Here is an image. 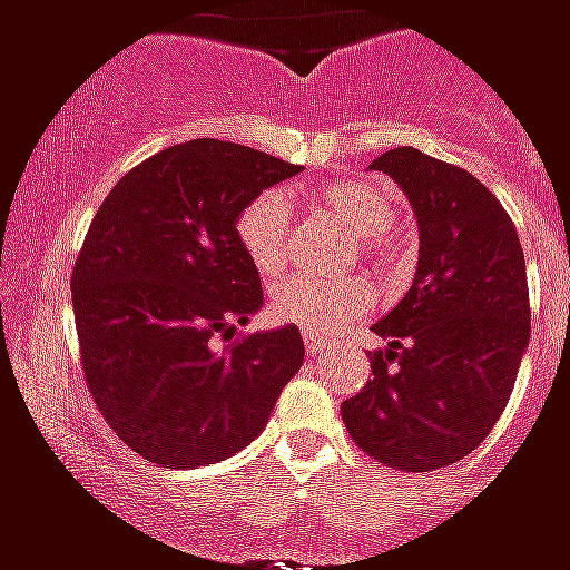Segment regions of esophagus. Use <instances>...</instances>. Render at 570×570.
I'll list each match as a JSON object with an SVG mask.
<instances>
[{"label":"esophagus","mask_w":570,"mask_h":570,"mask_svg":"<svg viewBox=\"0 0 570 570\" xmlns=\"http://www.w3.org/2000/svg\"><path fill=\"white\" fill-rule=\"evenodd\" d=\"M328 340L325 337H316V334H311V331H304V348H307V355H322V352H328Z\"/></svg>","instance_id":"34e87169"}]
</instances>
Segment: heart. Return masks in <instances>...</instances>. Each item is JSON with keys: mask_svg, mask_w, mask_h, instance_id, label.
<instances>
[{"mask_svg": "<svg viewBox=\"0 0 570 570\" xmlns=\"http://www.w3.org/2000/svg\"><path fill=\"white\" fill-rule=\"evenodd\" d=\"M311 200L325 213L337 215L357 233L361 250L375 263L396 257V227L402 204L393 191L364 180H328L311 191ZM236 242L259 275H275L289 257L293 209L284 191L266 189L242 206L233 224ZM373 304V289L361 277L322 281L313 275H293L272 289V316L311 334H334L364 316Z\"/></svg>", "mask_w": 570, "mask_h": 570, "instance_id": "b5f03b06", "label": "heart"}]
</instances>
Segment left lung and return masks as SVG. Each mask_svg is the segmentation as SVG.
Segmentation results:
<instances>
[{"label": "left lung", "mask_w": 570, "mask_h": 570, "mask_svg": "<svg viewBox=\"0 0 570 570\" xmlns=\"http://www.w3.org/2000/svg\"><path fill=\"white\" fill-rule=\"evenodd\" d=\"M390 174L414 206L420 263L407 295L375 322L387 340L373 379L343 402L352 441L387 468L425 473L485 441L530 343L527 263L512 218L459 165L396 147Z\"/></svg>", "instance_id": "left-lung-1"}]
</instances>
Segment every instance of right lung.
Segmentation results:
<instances>
[{"label": "right lung", "instance_id": "right-lung-1", "mask_svg": "<svg viewBox=\"0 0 570 570\" xmlns=\"http://www.w3.org/2000/svg\"><path fill=\"white\" fill-rule=\"evenodd\" d=\"M302 168L195 138L124 174L76 257L85 384L129 450L200 468L248 446L304 361L295 325L236 334L263 307L233 224L250 197Z\"/></svg>", "mask_w": 570, "mask_h": 570}]
</instances>
